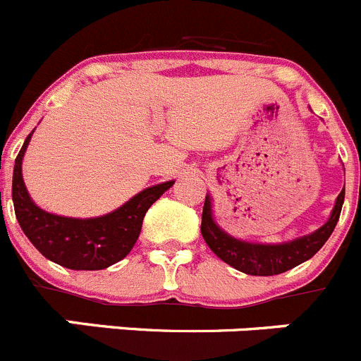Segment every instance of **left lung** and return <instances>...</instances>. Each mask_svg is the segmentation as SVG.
<instances>
[{"instance_id": "obj_1", "label": "left lung", "mask_w": 361, "mask_h": 361, "mask_svg": "<svg viewBox=\"0 0 361 361\" xmlns=\"http://www.w3.org/2000/svg\"><path fill=\"white\" fill-rule=\"evenodd\" d=\"M343 196H345V185L338 194L333 207L331 215L322 224L319 230L305 237L294 238L290 242H281V244H258V242L240 240V238L231 237L230 233L222 230L214 219L212 210V197L207 194L203 207V217H201V235L208 247L226 262L228 265L235 267L237 271L251 276H274L287 272L290 269L298 267L302 262L310 258L326 244L329 235L335 230L338 222L340 212H342Z\"/></svg>"}]
</instances>
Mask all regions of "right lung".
<instances>
[{
    "instance_id": "obj_1",
    "label": "right lung",
    "mask_w": 361,
    "mask_h": 361,
    "mask_svg": "<svg viewBox=\"0 0 361 361\" xmlns=\"http://www.w3.org/2000/svg\"><path fill=\"white\" fill-rule=\"evenodd\" d=\"M32 133L26 137L12 176V201L19 226L48 260L73 271H101L123 260L133 249L151 204L174 185V180L144 188L110 214L90 219L49 214L33 203L23 180V158Z\"/></svg>"
}]
</instances>
